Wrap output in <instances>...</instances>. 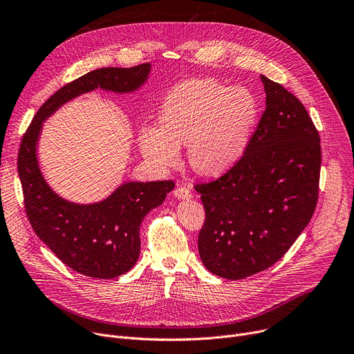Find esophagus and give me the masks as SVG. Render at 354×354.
Instances as JSON below:
<instances>
[{
    "label": "esophagus",
    "mask_w": 354,
    "mask_h": 354,
    "mask_svg": "<svg viewBox=\"0 0 354 354\" xmlns=\"http://www.w3.org/2000/svg\"><path fill=\"white\" fill-rule=\"evenodd\" d=\"M175 196L178 199H191L194 195H192V191L189 187H185V185H180V187H178L175 191H174Z\"/></svg>",
    "instance_id": "34e87169"
}]
</instances>
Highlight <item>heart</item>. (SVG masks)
<instances>
[{
  "mask_svg": "<svg viewBox=\"0 0 354 354\" xmlns=\"http://www.w3.org/2000/svg\"><path fill=\"white\" fill-rule=\"evenodd\" d=\"M257 118L258 104L250 90L194 80L166 96L159 126H143L139 145L143 156L160 167L176 165L179 146H188L196 172L219 175L244 155Z\"/></svg>",
  "mask_w": 354,
  "mask_h": 354,
  "instance_id": "b5f03b06",
  "label": "heart"
}]
</instances>
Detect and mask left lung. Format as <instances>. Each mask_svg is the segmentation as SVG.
Wrapping results in <instances>:
<instances>
[{"instance_id":"1","label":"left lung","mask_w":354,"mask_h":354,"mask_svg":"<svg viewBox=\"0 0 354 354\" xmlns=\"http://www.w3.org/2000/svg\"><path fill=\"white\" fill-rule=\"evenodd\" d=\"M261 80L267 106L244 155L218 179L194 187L205 207L201 259L227 280L274 266L307 227L319 199V130L292 93Z\"/></svg>"}]
</instances>
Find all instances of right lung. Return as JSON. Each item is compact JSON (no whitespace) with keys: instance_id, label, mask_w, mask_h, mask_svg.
I'll return each instance as SVG.
<instances>
[{"instance_id":"add662e5","label":"right lung","mask_w":354,"mask_h":354,"mask_svg":"<svg viewBox=\"0 0 354 354\" xmlns=\"http://www.w3.org/2000/svg\"><path fill=\"white\" fill-rule=\"evenodd\" d=\"M149 68V63L97 68L64 84L37 111L18 149V175L32 230L67 267L100 280L119 277L135 266L142 221L160 205L175 182H129L99 203L77 205L48 188L37 163L35 143L41 123L70 99L96 87L119 93L136 90L147 79Z\"/></svg>"}]
</instances>
